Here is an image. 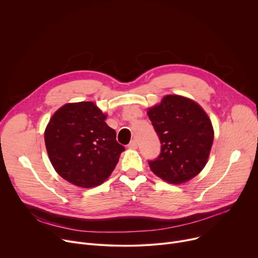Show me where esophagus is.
Masks as SVG:
<instances>
[{
  "label": "esophagus",
  "mask_w": 258,
  "mask_h": 258,
  "mask_svg": "<svg viewBox=\"0 0 258 258\" xmlns=\"http://www.w3.org/2000/svg\"><path fill=\"white\" fill-rule=\"evenodd\" d=\"M127 147L131 148V149H136L137 147H138V143H137V140H132L130 142V144L127 145Z\"/></svg>",
  "instance_id": "esophagus-1"
}]
</instances>
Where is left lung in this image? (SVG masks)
<instances>
[{
  "label": "left lung",
  "mask_w": 258,
  "mask_h": 258,
  "mask_svg": "<svg viewBox=\"0 0 258 258\" xmlns=\"http://www.w3.org/2000/svg\"><path fill=\"white\" fill-rule=\"evenodd\" d=\"M161 142L160 156L148 161L150 170L170 183L192 179L204 168L214 141L212 121L190 98L166 95L148 110Z\"/></svg>",
  "instance_id": "1"
}]
</instances>
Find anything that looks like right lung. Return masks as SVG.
<instances>
[{
	"label": "right lung",
	"mask_w": 258,
	"mask_h": 258,
	"mask_svg": "<svg viewBox=\"0 0 258 258\" xmlns=\"http://www.w3.org/2000/svg\"><path fill=\"white\" fill-rule=\"evenodd\" d=\"M107 116L91 101L66 104L50 118L44 132L49 161L65 180L82 187L104 182L124 147Z\"/></svg>",
	"instance_id": "add662e5"
}]
</instances>
